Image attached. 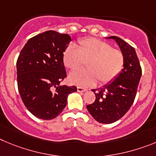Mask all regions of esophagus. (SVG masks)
<instances>
[{
    "instance_id": "34e87169",
    "label": "esophagus",
    "mask_w": 156,
    "mask_h": 156,
    "mask_svg": "<svg viewBox=\"0 0 156 156\" xmlns=\"http://www.w3.org/2000/svg\"><path fill=\"white\" fill-rule=\"evenodd\" d=\"M77 91H78V92H86V89L81 88V87H78V88H77Z\"/></svg>"
}]
</instances>
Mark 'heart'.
Returning <instances> with one entry per match:
<instances>
[{
	"label": "heart",
	"mask_w": 156,
	"mask_h": 156,
	"mask_svg": "<svg viewBox=\"0 0 156 156\" xmlns=\"http://www.w3.org/2000/svg\"><path fill=\"white\" fill-rule=\"evenodd\" d=\"M63 60L65 67L72 71L87 63V71H74L69 75L70 82L81 88L93 86L97 80L100 85L108 83L120 74L123 66L121 52L96 39L80 40L77 48L68 47Z\"/></svg>",
	"instance_id": "b5f03b06"
}]
</instances>
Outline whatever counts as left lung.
Wrapping results in <instances>:
<instances>
[{
  "mask_svg": "<svg viewBox=\"0 0 156 156\" xmlns=\"http://www.w3.org/2000/svg\"><path fill=\"white\" fill-rule=\"evenodd\" d=\"M106 39L114 40L123 56V69L117 76L104 86L92 89L95 102L87 109L96 121L112 123L124 116L134 102L141 76L137 54L130 45L116 36Z\"/></svg>",
  "mask_w": 156,
  "mask_h": 156,
  "instance_id": "left-lung-1",
  "label": "left lung"
}]
</instances>
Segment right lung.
Wrapping results in <instances>:
<instances>
[{
    "label": "right lung",
    "instance_id": "obj_1",
    "mask_svg": "<svg viewBox=\"0 0 156 156\" xmlns=\"http://www.w3.org/2000/svg\"><path fill=\"white\" fill-rule=\"evenodd\" d=\"M71 38L49 30L31 38L17 61V80L21 98L32 114L52 120L61 114L75 86L61 85L66 77L64 53Z\"/></svg>",
    "mask_w": 156,
    "mask_h": 156
}]
</instances>
